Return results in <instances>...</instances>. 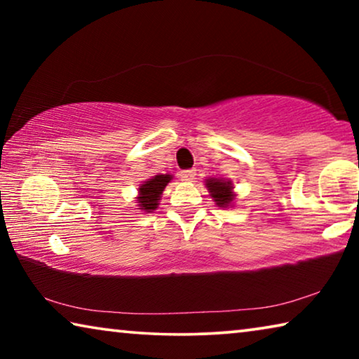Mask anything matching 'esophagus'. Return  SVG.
Listing matches in <instances>:
<instances>
[{
    "mask_svg": "<svg viewBox=\"0 0 359 359\" xmlns=\"http://www.w3.org/2000/svg\"><path fill=\"white\" fill-rule=\"evenodd\" d=\"M194 175H196V171H194V169H187V171L180 172V179L184 182H191L194 179Z\"/></svg>",
    "mask_w": 359,
    "mask_h": 359,
    "instance_id": "1",
    "label": "esophagus"
}]
</instances>
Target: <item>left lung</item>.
Listing matches in <instances>:
<instances>
[{"label":"left lung","instance_id":"obj_1","mask_svg":"<svg viewBox=\"0 0 359 359\" xmlns=\"http://www.w3.org/2000/svg\"><path fill=\"white\" fill-rule=\"evenodd\" d=\"M205 188L209 190V194L218 208L228 209L231 205H234L236 193L231 180L223 177H209L205 179Z\"/></svg>","mask_w":359,"mask_h":359}]
</instances>
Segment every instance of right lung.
<instances>
[{
	"label": "right lung",
	"mask_w": 359,
	"mask_h": 359,
	"mask_svg": "<svg viewBox=\"0 0 359 359\" xmlns=\"http://www.w3.org/2000/svg\"><path fill=\"white\" fill-rule=\"evenodd\" d=\"M171 180H172L171 174H158V175H154L151 179L142 182L137 188V196H136L139 210L147 212V214L156 210L158 205H160L161 194Z\"/></svg>",
	"instance_id": "right-lung-1"
}]
</instances>
